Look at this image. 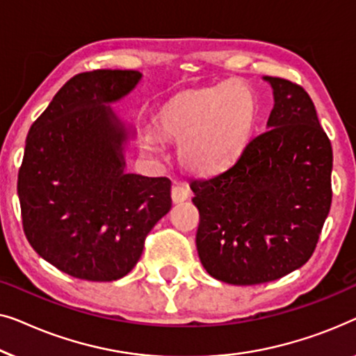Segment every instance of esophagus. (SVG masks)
Returning a JSON list of instances; mask_svg holds the SVG:
<instances>
[{"label":"esophagus","mask_w":356,"mask_h":356,"mask_svg":"<svg viewBox=\"0 0 356 356\" xmlns=\"http://www.w3.org/2000/svg\"><path fill=\"white\" fill-rule=\"evenodd\" d=\"M188 195H190L188 188L185 187V185H182V184H176L172 187V190H171V197H172V202L174 203L185 202V200L188 198Z\"/></svg>","instance_id":"1"}]
</instances>
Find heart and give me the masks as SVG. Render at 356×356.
Masks as SVG:
<instances>
[{
  "mask_svg": "<svg viewBox=\"0 0 356 356\" xmlns=\"http://www.w3.org/2000/svg\"><path fill=\"white\" fill-rule=\"evenodd\" d=\"M257 119V102L248 87L190 90L164 102L154 127L164 138L179 142L180 164L190 172L211 176L229 168L248 142ZM143 148L158 153L156 138L145 134Z\"/></svg>",
  "mask_w": 356,
  "mask_h": 356,
  "instance_id": "obj_1",
  "label": "heart"
}]
</instances>
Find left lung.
<instances>
[{
	"label": "left lung",
	"mask_w": 356,
	"mask_h": 356,
	"mask_svg": "<svg viewBox=\"0 0 356 356\" xmlns=\"http://www.w3.org/2000/svg\"><path fill=\"white\" fill-rule=\"evenodd\" d=\"M263 80L274 98L268 130L226 171L190 184L200 211V261L232 285L269 282L302 268L332 200V147L312 98L285 79Z\"/></svg>",
	"instance_id": "1"
}]
</instances>
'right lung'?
Returning <instances> with one entry per match:
<instances>
[{"label":"right lung","instance_id":"right-lung-1","mask_svg":"<svg viewBox=\"0 0 356 356\" xmlns=\"http://www.w3.org/2000/svg\"><path fill=\"white\" fill-rule=\"evenodd\" d=\"M142 77L119 69L79 74L29 130L17 179L24 232L44 261L72 277L127 276L171 209V180L127 172L137 132L111 108Z\"/></svg>","mask_w":356,"mask_h":356}]
</instances>
